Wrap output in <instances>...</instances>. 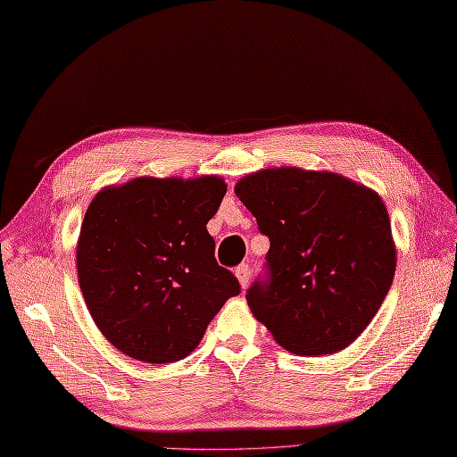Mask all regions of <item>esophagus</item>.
<instances>
[{"instance_id": "esophagus-1", "label": "esophagus", "mask_w": 457, "mask_h": 457, "mask_svg": "<svg viewBox=\"0 0 457 457\" xmlns=\"http://www.w3.org/2000/svg\"><path fill=\"white\" fill-rule=\"evenodd\" d=\"M235 274H237V278H238V284H240L242 290H246L248 280H250V270H248V264H240V266L235 270Z\"/></svg>"}]
</instances>
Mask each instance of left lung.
Returning a JSON list of instances; mask_svg holds the SVG:
<instances>
[{
	"mask_svg": "<svg viewBox=\"0 0 457 457\" xmlns=\"http://www.w3.org/2000/svg\"><path fill=\"white\" fill-rule=\"evenodd\" d=\"M235 193L270 238V280L246 294L254 318L295 355L349 347L385 302L396 270L380 195L302 167L248 173Z\"/></svg>",
	"mask_w": 457,
	"mask_h": 457,
	"instance_id": "1",
	"label": "left lung"
}]
</instances>
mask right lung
<instances>
[{
	"label": "right lung",
	"mask_w": 457,
	"mask_h": 457,
	"mask_svg": "<svg viewBox=\"0 0 457 457\" xmlns=\"http://www.w3.org/2000/svg\"><path fill=\"white\" fill-rule=\"evenodd\" d=\"M225 193L219 175L136 177L90 201L79 284L96 328L124 355L154 365L187 357L240 292L207 230Z\"/></svg>",
	"instance_id": "add662e5"
}]
</instances>
